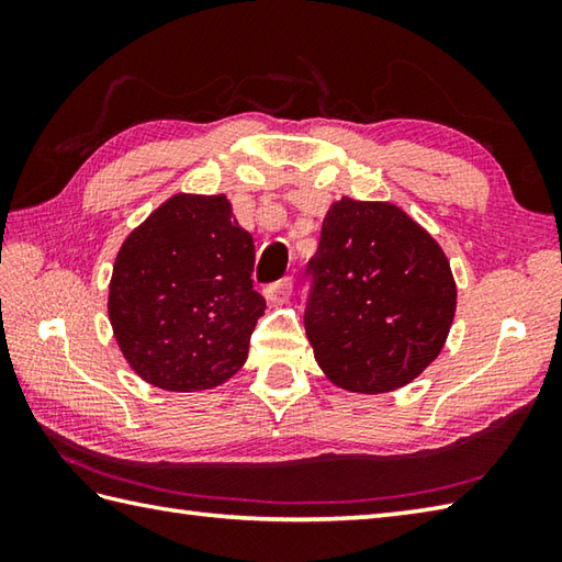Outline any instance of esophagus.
<instances>
[{"label": "esophagus", "instance_id": "1", "mask_svg": "<svg viewBox=\"0 0 562 562\" xmlns=\"http://www.w3.org/2000/svg\"><path fill=\"white\" fill-rule=\"evenodd\" d=\"M292 292H294L292 278H282V280L272 282V284H268L266 290H262V294H266V300L270 304H284L292 296Z\"/></svg>", "mask_w": 562, "mask_h": 562}]
</instances>
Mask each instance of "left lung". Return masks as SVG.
<instances>
[{"instance_id": "obj_1", "label": "left lung", "mask_w": 562, "mask_h": 562, "mask_svg": "<svg viewBox=\"0 0 562 562\" xmlns=\"http://www.w3.org/2000/svg\"><path fill=\"white\" fill-rule=\"evenodd\" d=\"M306 274V338L336 386L401 389L445 348L457 312L449 260L393 202H333Z\"/></svg>"}]
</instances>
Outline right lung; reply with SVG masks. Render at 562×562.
I'll use <instances>...</instances> for the list:
<instances>
[{"instance_id":"obj_1","label":"right lung","mask_w":562,"mask_h":562,"mask_svg":"<svg viewBox=\"0 0 562 562\" xmlns=\"http://www.w3.org/2000/svg\"><path fill=\"white\" fill-rule=\"evenodd\" d=\"M254 262V236L226 195L178 193L130 232L113 266L109 316L135 374L176 393L232 379L266 312Z\"/></svg>"}]
</instances>
